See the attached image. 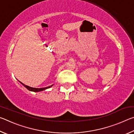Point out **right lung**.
Returning a JSON list of instances; mask_svg holds the SVG:
<instances>
[{
  "label": "right lung",
  "instance_id": "1",
  "mask_svg": "<svg viewBox=\"0 0 134 134\" xmlns=\"http://www.w3.org/2000/svg\"><path fill=\"white\" fill-rule=\"evenodd\" d=\"M20 83H21L22 85H23L24 87H25L27 89H28V90H29V91H31V92H41V91H43V90H46L47 89H49V88L51 87L52 86H53L51 85V86H48V87H42V88H35V87H30V86H28L27 85H24V83H22V82H21V81H19Z\"/></svg>",
  "mask_w": 134,
  "mask_h": 134
}]
</instances>
